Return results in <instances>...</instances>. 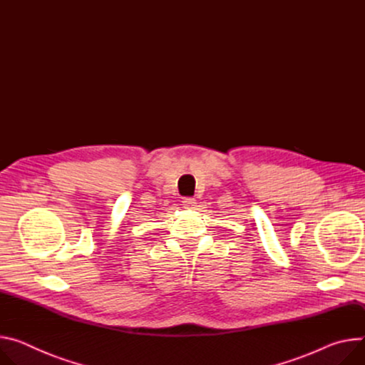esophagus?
Masks as SVG:
<instances>
[{
	"mask_svg": "<svg viewBox=\"0 0 365 365\" xmlns=\"http://www.w3.org/2000/svg\"><path fill=\"white\" fill-rule=\"evenodd\" d=\"M182 206H184L185 209H192V207L195 206V200L191 198V197H187V198L182 200Z\"/></svg>",
	"mask_w": 365,
	"mask_h": 365,
	"instance_id": "34e87169",
	"label": "esophagus"
}]
</instances>
